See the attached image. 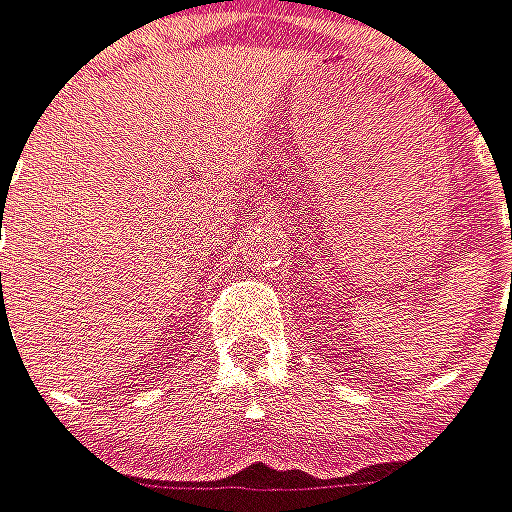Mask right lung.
I'll list each match as a JSON object with an SVG mask.
<instances>
[{"instance_id": "1", "label": "right lung", "mask_w": 512, "mask_h": 512, "mask_svg": "<svg viewBox=\"0 0 512 512\" xmlns=\"http://www.w3.org/2000/svg\"><path fill=\"white\" fill-rule=\"evenodd\" d=\"M2 198H5V195H2Z\"/></svg>"}]
</instances>
